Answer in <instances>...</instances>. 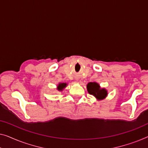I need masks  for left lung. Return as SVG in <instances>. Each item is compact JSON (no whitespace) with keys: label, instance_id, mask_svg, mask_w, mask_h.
I'll list each match as a JSON object with an SVG mask.
<instances>
[{"label":"left lung","instance_id":"left-lung-1","mask_svg":"<svg viewBox=\"0 0 148 148\" xmlns=\"http://www.w3.org/2000/svg\"><path fill=\"white\" fill-rule=\"evenodd\" d=\"M88 93L94 96L98 100H102L108 96V91L106 88H102L97 82H89L87 84Z\"/></svg>","mask_w":148,"mask_h":148}]
</instances>
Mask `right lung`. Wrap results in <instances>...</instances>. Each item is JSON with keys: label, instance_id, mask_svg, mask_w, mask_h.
I'll list each match as a JSON object with an SVG mask.
<instances>
[{"label": "right lung", "instance_id": "right-lung-1", "mask_svg": "<svg viewBox=\"0 0 148 148\" xmlns=\"http://www.w3.org/2000/svg\"><path fill=\"white\" fill-rule=\"evenodd\" d=\"M68 84L66 82H60L59 83L58 85H57L56 89L58 90V91H62V90L64 89V88L67 86Z\"/></svg>", "mask_w": 148, "mask_h": 148}]
</instances>
